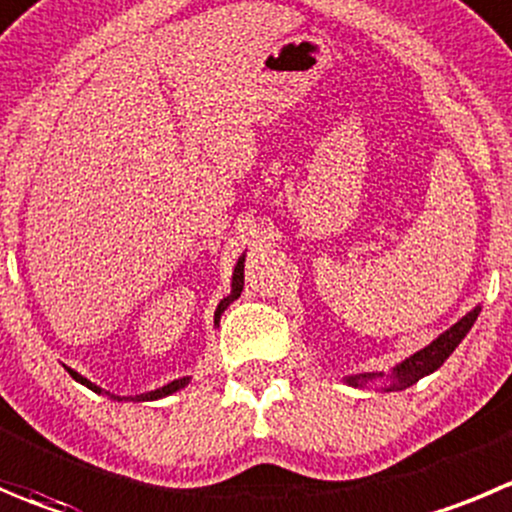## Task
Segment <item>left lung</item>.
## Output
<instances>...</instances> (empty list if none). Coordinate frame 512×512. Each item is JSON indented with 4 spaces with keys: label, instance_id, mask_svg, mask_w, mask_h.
<instances>
[{
    "label": "left lung",
    "instance_id": "left-lung-1",
    "mask_svg": "<svg viewBox=\"0 0 512 512\" xmlns=\"http://www.w3.org/2000/svg\"><path fill=\"white\" fill-rule=\"evenodd\" d=\"M480 311H483V306L478 304L472 311H467L460 321H455V324H452L447 332H442L440 337L432 339L425 349H420V352L410 354L407 359H402L399 364H394L389 372L349 374V377H344V384H349V387H357V389H367L379 379V384H382L379 389H384V392H402V389L412 387V384L420 382L422 377L437 372V369L445 364V359L455 352L457 344L467 337V332L472 329V324H475V319H478Z\"/></svg>",
    "mask_w": 512,
    "mask_h": 512
}]
</instances>
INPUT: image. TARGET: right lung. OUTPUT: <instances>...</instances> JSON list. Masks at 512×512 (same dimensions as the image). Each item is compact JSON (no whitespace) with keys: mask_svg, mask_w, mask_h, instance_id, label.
I'll use <instances>...</instances> for the list:
<instances>
[{"mask_svg":"<svg viewBox=\"0 0 512 512\" xmlns=\"http://www.w3.org/2000/svg\"><path fill=\"white\" fill-rule=\"evenodd\" d=\"M243 261H246V253H241V256H238V261H236V266H233V276H231V294L223 296V299L218 301L216 314H213V324H216V326L221 324V314H223V311H226L228 306H231L233 301L238 299V296H241V291H243ZM65 369H67V372L72 374V379H75V382L85 384L87 389H92V392H97V394H107V397L115 399V402H130V399H133V402H150V399H163V397H168V394H175V392H178V389L188 387V382H191V377H180V379H173V382L163 384V387L150 389V392L135 394V397H123V394L105 392V389L97 387L95 382H90V379H87V377H82V374H77L75 369H70V367H65Z\"/></svg>","mask_w":512,"mask_h":512,"instance_id":"add662e5","label":"right lung"}]
</instances>
